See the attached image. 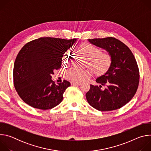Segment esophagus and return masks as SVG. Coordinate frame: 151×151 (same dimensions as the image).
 Here are the masks:
<instances>
[{"label": "esophagus", "mask_w": 151, "mask_h": 151, "mask_svg": "<svg viewBox=\"0 0 151 151\" xmlns=\"http://www.w3.org/2000/svg\"><path fill=\"white\" fill-rule=\"evenodd\" d=\"M71 84L72 85H80L81 84V82H72Z\"/></svg>", "instance_id": "esophagus-1"}]
</instances>
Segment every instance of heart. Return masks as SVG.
<instances>
[{
  "label": "heart",
  "mask_w": 151,
  "mask_h": 151,
  "mask_svg": "<svg viewBox=\"0 0 151 151\" xmlns=\"http://www.w3.org/2000/svg\"><path fill=\"white\" fill-rule=\"evenodd\" d=\"M77 50L82 55L88 60V66L93 72L97 75L105 73L111 68L112 63L111 55L107 52H101V50L90 43H82L77 47ZM70 60L68 53L62 59L63 64H68ZM88 70H79L71 68L66 72V78L75 82H79L91 75Z\"/></svg>",
  "instance_id": "heart-1"
}]
</instances>
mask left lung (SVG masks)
<instances>
[{
	"label": "left lung",
	"instance_id": "left-lung-1",
	"mask_svg": "<svg viewBox=\"0 0 151 151\" xmlns=\"http://www.w3.org/2000/svg\"><path fill=\"white\" fill-rule=\"evenodd\" d=\"M92 44L103 48L112 57V63L104 75L96 81L99 86L90 85L86 93L88 103L100 111L121 108L135 95L139 83V70L131 50L119 40L112 37L88 39ZM104 86L105 88H101Z\"/></svg>",
	"mask_w": 151,
	"mask_h": 151
}]
</instances>
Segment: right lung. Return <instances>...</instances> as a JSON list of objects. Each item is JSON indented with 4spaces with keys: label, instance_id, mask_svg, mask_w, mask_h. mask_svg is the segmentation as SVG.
I'll list each match as a JSON object with an SVG mask.
<instances>
[{
    "label": "right lung",
    "instance_id": "add662e5",
    "mask_svg": "<svg viewBox=\"0 0 151 151\" xmlns=\"http://www.w3.org/2000/svg\"><path fill=\"white\" fill-rule=\"evenodd\" d=\"M76 40L42 37L27 43L21 49L14 63L13 79L18 94L26 103L47 110L61 102L70 83L64 80L55 84L51 75L61 68L63 54Z\"/></svg>",
    "mask_w": 151,
    "mask_h": 151
}]
</instances>
